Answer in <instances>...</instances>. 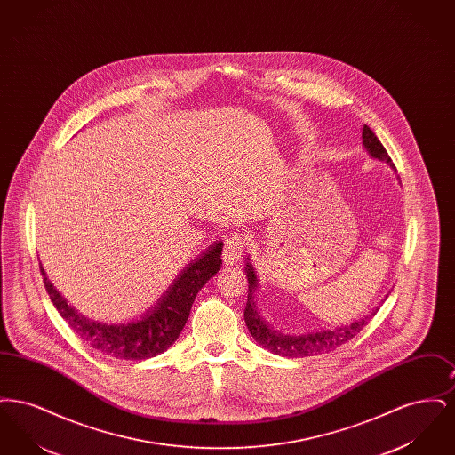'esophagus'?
<instances>
[{
    "mask_svg": "<svg viewBox=\"0 0 455 455\" xmlns=\"http://www.w3.org/2000/svg\"><path fill=\"white\" fill-rule=\"evenodd\" d=\"M247 247V238L243 235H232V237L225 240V247H223V260L225 264H237L238 260L242 259L243 252Z\"/></svg>",
    "mask_w": 455,
    "mask_h": 455,
    "instance_id": "esophagus-1",
    "label": "esophagus"
}]
</instances>
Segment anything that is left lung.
<instances>
[{
	"mask_svg": "<svg viewBox=\"0 0 455 455\" xmlns=\"http://www.w3.org/2000/svg\"><path fill=\"white\" fill-rule=\"evenodd\" d=\"M362 138H363L365 148L371 156H375L379 160H386L387 164L394 167L389 153L384 148V145L379 141L375 132L368 128L367 124L363 126ZM245 273H247L245 276H247V282H249V297H247V305H245V310H243V319H245L247 329L260 347H266L271 353L280 355V356L305 358V356H317V355L331 353V351L347 345L349 339H353L370 323V319L377 314V310L380 308V307H375V310H371L360 321H355L349 325L336 327L332 331H321V332L302 334V336H282V334L271 331L267 325L264 324L260 321L258 312H256V303H254L252 295L258 288V280H256V273H254V269L249 262H247Z\"/></svg>",
	"mask_w": 455,
	"mask_h": 455,
	"instance_id": "obj_1",
	"label": "left lung"
}]
</instances>
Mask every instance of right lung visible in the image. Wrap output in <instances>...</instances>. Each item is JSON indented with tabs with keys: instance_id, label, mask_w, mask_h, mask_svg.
Here are the masks:
<instances>
[{
	"instance_id": "obj_1",
	"label": "right lung",
	"mask_w": 455,
	"mask_h": 455,
	"mask_svg": "<svg viewBox=\"0 0 455 455\" xmlns=\"http://www.w3.org/2000/svg\"><path fill=\"white\" fill-rule=\"evenodd\" d=\"M221 242L191 262L171 284L162 300L140 321L128 324H99L78 315L45 278L51 302L69 327L97 351L119 360H147L169 349L188 323L197 291L217 275L221 266Z\"/></svg>"
}]
</instances>
